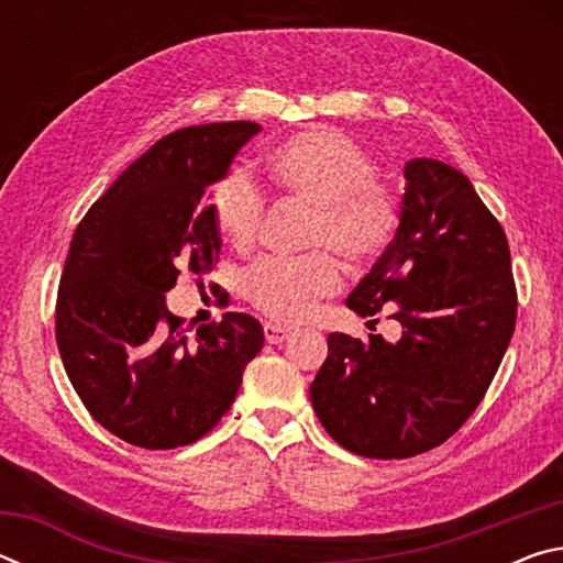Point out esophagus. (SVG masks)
Masks as SVG:
<instances>
[{"instance_id":"1","label":"esophagus","mask_w":563,"mask_h":563,"mask_svg":"<svg viewBox=\"0 0 563 563\" xmlns=\"http://www.w3.org/2000/svg\"><path fill=\"white\" fill-rule=\"evenodd\" d=\"M263 335H265V340L271 342V345H280V342H285V340L290 338V330L288 328H280V325H273V322H265Z\"/></svg>"}]
</instances>
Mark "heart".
<instances>
[{"label":"heart","instance_id":"obj_1","mask_svg":"<svg viewBox=\"0 0 563 563\" xmlns=\"http://www.w3.org/2000/svg\"><path fill=\"white\" fill-rule=\"evenodd\" d=\"M273 188L312 206L310 247H332L352 268H367L393 247L402 228V203L377 180L365 151L335 129H308L275 146L268 161ZM218 235L238 253L258 241L265 198L243 168H231L206 198ZM342 285L338 261L316 251L298 261L263 258L243 275V295L278 322H300L316 302Z\"/></svg>","mask_w":563,"mask_h":563}]
</instances>
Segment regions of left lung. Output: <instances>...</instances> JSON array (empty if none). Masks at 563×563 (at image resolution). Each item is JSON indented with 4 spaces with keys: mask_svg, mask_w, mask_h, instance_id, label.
Masks as SVG:
<instances>
[{
    "mask_svg": "<svg viewBox=\"0 0 563 563\" xmlns=\"http://www.w3.org/2000/svg\"><path fill=\"white\" fill-rule=\"evenodd\" d=\"M402 228L345 305L387 312L397 342L330 332L310 399L332 440L405 460L450 440L487 395L517 325L509 241L460 170L405 164ZM375 318L373 322H377Z\"/></svg>",
    "mask_w": 563,
    "mask_h": 563,
    "instance_id": "obj_1",
    "label": "left lung"
}]
</instances>
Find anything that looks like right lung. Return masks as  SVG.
Masks as SVG:
<instances>
[{"instance_id":"1","label":"right lung","mask_w":563,"mask_h":563,"mask_svg":"<svg viewBox=\"0 0 563 563\" xmlns=\"http://www.w3.org/2000/svg\"><path fill=\"white\" fill-rule=\"evenodd\" d=\"M258 131L223 121L168 133L74 231L56 345L89 415L141 450H176L211 432L263 347L261 322L245 312L190 330L166 308L180 273L216 268L221 241L201 198Z\"/></svg>"}]
</instances>
